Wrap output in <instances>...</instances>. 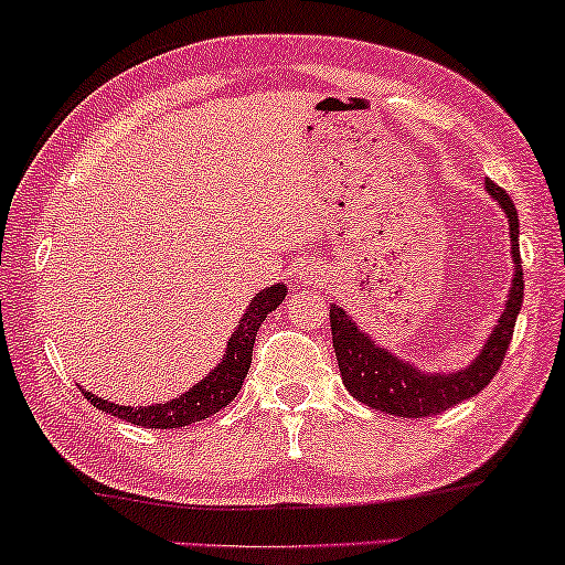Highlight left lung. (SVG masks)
<instances>
[{"label":"left lung","instance_id":"1","mask_svg":"<svg viewBox=\"0 0 565 565\" xmlns=\"http://www.w3.org/2000/svg\"><path fill=\"white\" fill-rule=\"evenodd\" d=\"M488 192L498 200L509 217L511 231V254L516 262V275L511 282L507 311L501 313L493 334L488 337V345L475 358L470 369L457 373H430L409 369L407 363L373 345L361 329H358L340 306L329 309V324H332V345L340 365L342 381L348 392L358 402L369 405L381 413L399 415V417H428L449 409L459 402L475 397L486 390L493 376L501 369L507 350L511 345V334L516 327V313L522 309L524 298V273H522V254H519V217L511 196L503 192L493 181H486Z\"/></svg>","mask_w":565,"mask_h":565}]
</instances>
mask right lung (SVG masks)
Wrapping results in <instances>:
<instances>
[{
    "label": "right lung",
    "instance_id": "right-lung-1",
    "mask_svg": "<svg viewBox=\"0 0 565 565\" xmlns=\"http://www.w3.org/2000/svg\"><path fill=\"white\" fill-rule=\"evenodd\" d=\"M285 285H275V288L262 290L259 296H254L252 306H248L244 319L233 337L228 340V350H225V358L217 363V369L204 376V381L189 390L184 397L166 402V405H152V407H124L114 405V402H106L95 397L90 392H83L85 399L90 402L93 407L104 409V413H111L121 420L135 423V426L142 428H181L192 426L196 420H204V417L220 413L223 407H228L236 394L244 386V379L248 373V365H252V350L256 332H259L262 321L267 319L269 311H275L277 306L282 303L285 298Z\"/></svg>",
    "mask_w": 565,
    "mask_h": 565
}]
</instances>
